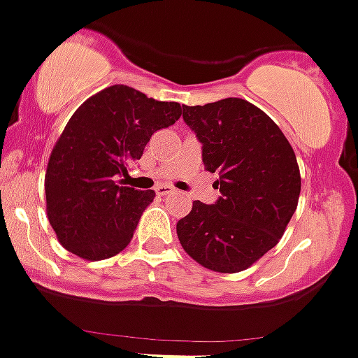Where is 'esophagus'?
Masks as SVG:
<instances>
[{
	"label": "esophagus",
	"instance_id": "obj_1",
	"mask_svg": "<svg viewBox=\"0 0 358 358\" xmlns=\"http://www.w3.org/2000/svg\"><path fill=\"white\" fill-rule=\"evenodd\" d=\"M157 194H160V196H165V194H174L178 193V189L176 187H171V186H165V184H160V186H157Z\"/></svg>",
	"mask_w": 358,
	"mask_h": 358
}]
</instances>
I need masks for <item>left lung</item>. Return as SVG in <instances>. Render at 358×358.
Returning <instances> with one entry per match:
<instances>
[{
	"mask_svg": "<svg viewBox=\"0 0 358 358\" xmlns=\"http://www.w3.org/2000/svg\"><path fill=\"white\" fill-rule=\"evenodd\" d=\"M182 120L201 144L205 169L221 196L193 201L178 221L182 249L201 266L236 273L273 249L301 191L299 167L277 123L243 99L182 106Z\"/></svg>",
	"mask_w": 358,
	"mask_h": 358,
	"instance_id": "8db88e82",
	"label": "left lung"
}]
</instances>
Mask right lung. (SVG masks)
<instances>
[{
	"label": "right lung",
	"instance_id": "1",
	"mask_svg": "<svg viewBox=\"0 0 358 358\" xmlns=\"http://www.w3.org/2000/svg\"><path fill=\"white\" fill-rule=\"evenodd\" d=\"M178 102L113 85L76 109L59 137L45 176L47 212L59 242L88 261L125 249L153 189L118 186L157 130L174 125Z\"/></svg>",
	"mask_w": 358,
	"mask_h": 358
}]
</instances>
